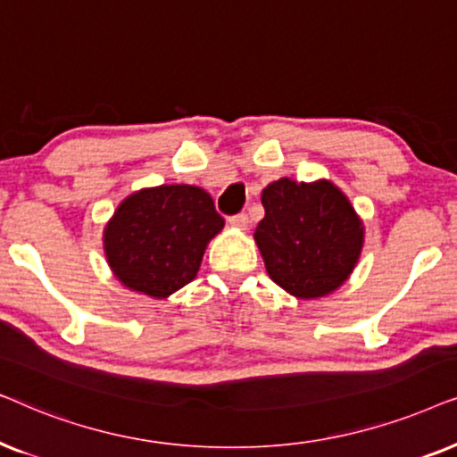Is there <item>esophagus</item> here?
Here are the masks:
<instances>
[{"label":"esophagus","instance_id":"34e87169","mask_svg":"<svg viewBox=\"0 0 457 457\" xmlns=\"http://www.w3.org/2000/svg\"><path fill=\"white\" fill-rule=\"evenodd\" d=\"M229 223H232L234 228H238V229H248V225H251V219H248L246 212H240V215L229 217Z\"/></svg>","mask_w":457,"mask_h":457}]
</instances>
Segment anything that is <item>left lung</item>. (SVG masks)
Returning <instances> with one entry per match:
<instances>
[{
  "label": "left lung",
  "instance_id": "obj_1",
  "mask_svg": "<svg viewBox=\"0 0 457 457\" xmlns=\"http://www.w3.org/2000/svg\"><path fill=\"white\" fill-rule=\"evenodd\" d=\"M265 217L254 229L265 270L296 299L338 290L361 257L366 228L351 200L328 179L271 181L261 194Z\"/></svg>",
  "mask_w": 457,
  "mask_h": 457
}]
</instances>
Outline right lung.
Listing matches in <instances>:
<instances>
[{
  "mask_svg": "<svg viewBox=\"0 0 457 457\" xmlns=\"http://www.w3.org/2000/svg\"><path fill=\"white\" fill-rule=\"evenodd\" d=\"M223 225L203 187H142L120 200L104 225L108 267L125 288L167 299L196 278L206 246Z\"/></svg>",
  "mask_w": 457,
  "mask_h": 457,
  "instance_id": "obj_1",
  "label": "right lung"
}]
</instances>
